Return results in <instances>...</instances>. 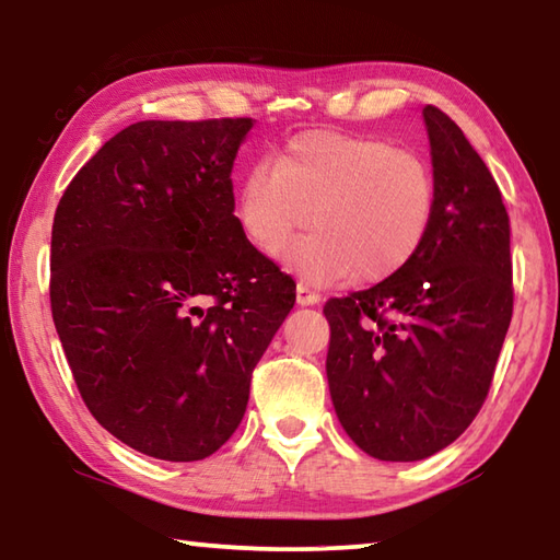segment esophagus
<instances>
[{"instance_id":"esophagus-1","label":"esophagus","mask_w":560,"mask_h":560,"mask_svg":"<svg viewBox=\"0 0 560 560\" xmlns=\"http://www.w3.org/2000/svg\"><path fill=\"white\" fill-rule=\"evenodd\" d=\"M296 301H299V306H316V303H320V293H316L314 289L306 287V283H299Z\"/></svg>"}]
</instances>
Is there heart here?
<instances>
[{
    "label": "heart",
    "instance_id": "1",
    "mask_svg": "<svg viewBox=\"0 0 560 560\" xmlns=\"http://www.w3.org/2000/svg\"><path fill=\"white\" fill-rule=\"evenodd\" d=\"M438 185L428 160L371 136L308 130L283 145L273 167L246 170L234 217L259 252H281L299 279L377 281L402 269L430 232Z\"/></svg>",
    "mask_w": 560,
    "mask_h": 560
}]
</instances>
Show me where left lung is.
<instances>
[{"instance_id": "8db88e82", "label": "left lung", "mask_w": 560, "mask_h": 560, "mask_svg": "<svg viewBox=\"0 0 560 560\" xmlns=\"http://www.w3.org/2000/svg\"><path fill=\"white\" fill-rule=\"evenodd\" d=\"M422 118L438 185L428 236L402 269L324 308L336 415L383 462L428 459L469 428L514 311L494 177L450 116L428 106Z\"/></svg>"}]
</instances>
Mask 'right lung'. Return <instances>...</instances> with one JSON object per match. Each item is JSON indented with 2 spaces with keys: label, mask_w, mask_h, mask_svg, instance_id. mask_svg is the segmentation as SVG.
<instances>
[{
  "label": "right lung",
  "mask_w": 560,
  "mask_h": 560,
  "mask_svg": "<svg viewBox=\"0 0 560 560\" xmlns=\"http://www.w3.org/2000/svg\"><path fill=\"white\" fill-rule=\"evenodd\" d=\"M252 128L132 122L56 207V334L91 415L148 457L197 462L232 438L296 301L234 217L230 175Z\"/></svg>",
  "instance_id": "right-lung-1"
}]
</instances>
